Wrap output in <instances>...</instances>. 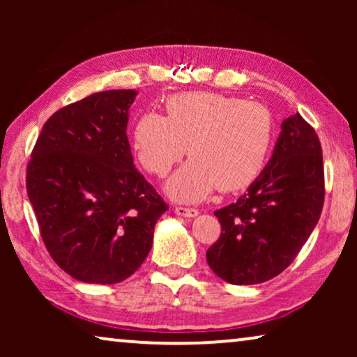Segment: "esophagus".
<instances>
[{"label":"esophagus","mask_w":357,"mask_h":357,"mask_svg":"<svg viewBox=\"0 0 357 357\" xmlns=\"http://www.w3.org/2000/svg\"><path fill=\"white\" fill-rule=\"evenodd\" d=\"M175 213L178 214V216H183V218H195L198 216V209L197 208H188V206H175Z\"/></svg>","instance_id":"34e87169"}]
</instances>
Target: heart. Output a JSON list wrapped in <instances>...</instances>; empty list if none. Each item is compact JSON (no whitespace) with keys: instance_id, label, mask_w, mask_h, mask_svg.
<instances>
[{"instance_id":"1","label":"heart","mask_w":357,"mask_h":357,"mask_svg":"<svg viewBox=\"0 0 357 357\" xmlns=\"http://www.w3.org/2000/svg\"><path fill=\"white\" fill-rule=\"evenodd\" d=\"M275 139V120L266 105L218 94L185 92L165 102V116L143 114L133 130L139 164L164 177L192 155L170 178L167 192L185 203H197L218 187L237 192L263 172Z\"/></svg>"}]
</instances>
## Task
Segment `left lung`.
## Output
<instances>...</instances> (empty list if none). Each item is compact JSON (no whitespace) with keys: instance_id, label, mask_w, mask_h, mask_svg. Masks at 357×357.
<instances>
[{"instance_id":"left-lung-1","label":"left lung","mask_w":357,"mask_h":357,"mask_svg":"<svg viewBox=\"0 0 357 357\" xmlns=\"http://www.w3.org/2000/svg\"><path fill=\"white\" fill-rule=\"evenodd\" d=\"M281 130L270 162L248 192L214 211L222 232L206 260L231 284H258L284 271L320 219L325 174L319 136L299 114Z\"/></svg>"}]
</instances>
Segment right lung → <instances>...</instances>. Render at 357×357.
Returning a JSON list of instances; mask_svg holds the SVG:
<instances>
[{
	"instance_id": "add662e5",
	"label": "right lung",
	"mask_w": 357,
	"mask_h": 357,
	"mask_svg": "<svg viewBox=\"0 0 357 357\" xmlns=\"http://www.w3.org/2000/svg\"><path fill=\"white\" fill-rule=\"evenodd\" d=\"M136 92H96L45 121L26 187L53 261L82 282L115 284L141 266L169 209L135 169L126 125Z\"/></svg>"
}]
</instances>
